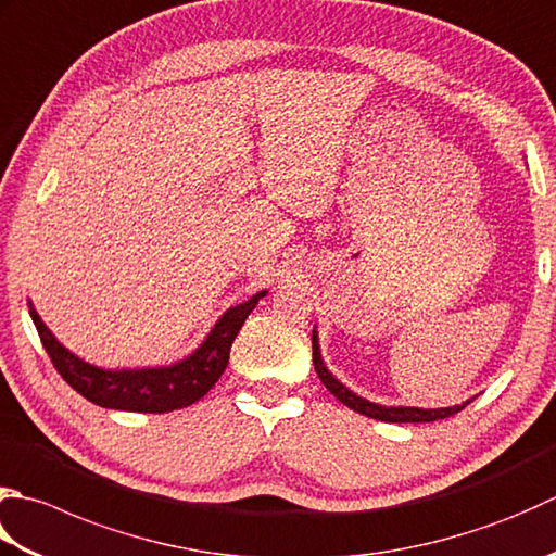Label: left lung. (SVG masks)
<instances>
[{
  "label": "left lung",
  "instance_id": "left-lung-1",
  "mask_svg": "<svg viewBox=\"0 0 556 556\" xmlns=\"http://www.w3.org/2000/svg\"><path fill=\"white\" fill-rule=\"evenodd\" d=\"M313 366L315 371H318V378L323 380V386L330 390V393L346 405L350 409L358 412V415L364 417H371L378 421H393V424H419V421H437V419H445V417H453L458 415L460 409H465L467 402L463 405H455V407H443V409H419V407H383V405H376V402H368L364 397H358L356 393H352L350 388H344L340 380H337L328 368L323 364V356H320V346H318V334L313 330Z\"/></svg>",
  "mask_w": 556,
  "mask_h": 556
}]
</instances>
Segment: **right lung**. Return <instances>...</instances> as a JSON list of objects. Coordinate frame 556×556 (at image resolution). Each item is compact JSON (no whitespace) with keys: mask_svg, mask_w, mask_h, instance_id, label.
<instances>
[{"mask_svg":"<svg viewBox=\"0 0 556 556\" xmlns=\"http://www.w3.org/2000/svg\"><path fill=\"white\" fill-rule=\"evenodd\" d=\"M265 293L267 291H260L241 306L228 308L212 328L210 337L200 344V350L188 358L173 366L139 368V371H105V368L81 362L79 356H74L54 340V334L40 320L36 308L28 311L52 366L76 393L98 407L161 415V412L188 407L210 393L224 374L238 330L243 328L245 318Z\"/></svg>","mask_w":556,"mask_h":556,"instance_id":"obj_1","label":"right lung"}]
</instances>
